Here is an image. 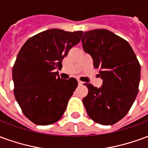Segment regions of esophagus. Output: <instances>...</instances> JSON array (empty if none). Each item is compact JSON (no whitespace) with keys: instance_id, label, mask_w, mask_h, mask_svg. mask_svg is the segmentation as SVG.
Segmentation results:
<instances>
[{"instance_id":"esophagus-1","label":"esophagus","mask_w":148,"mask_h":148,"mask_svg":"<svg viewBox=\"0 0 148 148\" xmlns=\"http://www.w3.org/2000/svg\"><path fill=\"white\" fill-rule=\"evenodd\" d=\"M77 82H78V85H79V86H82V85H83L84 84V82H81V81H77Z\"/></svg>"}]
</instances>
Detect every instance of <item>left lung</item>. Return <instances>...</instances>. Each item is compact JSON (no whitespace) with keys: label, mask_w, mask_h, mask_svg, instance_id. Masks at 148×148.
Wrapping results in <instances>:
<instances>
[{"label":"left lung","mask_w":148,"mask_h":148,"mask_svg":"<svg viewBox=\"0 0 148 148\" xmlns=\"http://www.w3.org/2000/svg\"><path fill=\"white\" fill-rule=\"evenodd\" d=\"M82 47L99 69L102 86L90 83L84 97L87 114L93 121L112 125L127 114L136 100L140 81V65L130 44L106 29L85 32Z\"/></svg>","instance_id":"obj_1"}]
</instances>
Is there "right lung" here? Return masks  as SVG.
<instances>
[{"label": "right lung", "mask_w": 148, "mask_h": 148, "mask_svg": "<svg viewBox=\"0 0 148 148\" xmlns=\"http://www.w3.org/2000/svg\"><path fill=\"white\" fill-rule=\"evenodd\" d=\"M83 32L49 29L31 37L12 67L14 95L24 116L38 125L60 120L77 86V80L59 77L62 61L80 42Z\"/></svg>", "instance_id": "obj_1"}]
</instances>
